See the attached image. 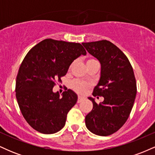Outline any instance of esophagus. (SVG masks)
<instances>
[{"mask_svg": "<svg viewBox=\"0 0 155 155\" xmlns=\"http://www.w3.org/2000/svg\"><path fill=\"white\" fill-rule=\"evenodd\" d=\"M84 97H78V100H77V103H81V101H84Z\"/></svg>", "mask_w": 155, "mask_h": 155, "instance_id": "esophagus-1", "label": "esophagus"}]
</instances>
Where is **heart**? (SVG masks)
Listing matches in <instances>:
<instances>
[{
	"mask_svg": "<svg viewBox=\"0 0 155 155\" xmlns=\"http://www.w3.org/2000/svg\"><path fill=\"white\" fill-rule=\"evenodd\" d=\"M95 62H97V60L95 59H89L87 61V65H89V64L95 63ZM71 87L74 91L77 92L79 94H83L85 92L87 91V90L90 87V84L84 82V81H79V80H74L71 84Z\"/></svg>",
	"mask_w": 155,
	"mask_h": 155,
	"instance_id": "b5f03b06",
	"label": "heart"
}]
</instances>
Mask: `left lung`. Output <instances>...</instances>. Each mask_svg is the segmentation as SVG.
Returning a JSON list of instances; mask_svg holds the SVG:
<instances>
[{
    "instance_id": "left-lung-1",
    "label": "left lung",
    "mask_w": 155,
    "mask_h": 155,
    "mask_svg": "<svg viewBox=\"0 0 155 155\" xmlns=\"http://www.w3.org/2000/svg\"><path fill=\"white\" fill-rule=\"evenodd\" d=\"M82 45L100 61L101 78L92 95L104 98L97 104L89 97L93 108L85 117V124L94 134L110 136L125 123L134 104L137 87L133 67L127 56L107 40L82 43Z\"/></svg>"
}]
</instances>
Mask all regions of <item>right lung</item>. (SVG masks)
<instances>
[{
	"label": "right lung",
	"mask_w": 155,
	"mask_h": 155,
	"mask_svg": "<svg viewBox=\"0 0 155 155\" xmlns=\"http://www.w3.org/2000/svg\"><path fill=\"white\" fill-rule=\"evenodd\" d=\"M86 50L79 43L44 39L28 52L16 79V97L22 114L33 129L52 134L65 126L67 114L77 101L72 90L53 92L57 81Z\"/></svg>",
	"instance_id": "right-lung-1"
}]
</instances>
